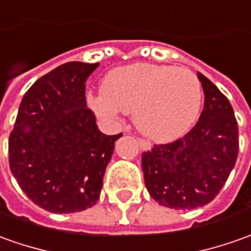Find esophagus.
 <instances>
[{
    "label": "esophagus",
    "instance_id": "obj_1",
    "mask_svg": "<svg viewBox=\"0 0 251 251\" xmlns=\"http://www.w3.org/2000/svg\"><path fill=\"white\" fill-rule=\"evenodd\" d=\"M138 144H139V148H141L142 151H149V149H151V144L144 141V139H138Z\"/></svg>",
    "mask_w": 251,
    "mask_h": 251
}]
</instances>
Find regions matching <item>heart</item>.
Wrapping results in <instances>:
<instances>
[{
    "label": "heart",
    "mask_w": 251,
    "mask_h": 251,
    "mask_svg": "<svg viewBox=\"0 0 251 251\" xmlns=\"http://www.w3.org/2000/svg\"><path fill=\"white\" fill-rule=\"evenodd\" d=\"M92 112L107 123L134 113L138 131L156 142L185 135L198 119L201 87L188 69L137 63L107 73L102 91L88 94Z\"/></svg>",
    "instance_id": "obj_1"
}]
</instances>
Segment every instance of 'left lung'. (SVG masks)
I'll list each match as a JSON object with an SVG mask.
<instances>
[{
  "label": "left lung",
  "instance_id": "1",
  "mask_svg": "<svg viewBox=\"0 0 251 251\" xmlns=\"http://www.w3.org/2000/svg\"><path fill=\"white\" fill-rule=\"evenodd\" d=\"M204 92L199 122L184 138L142 154L146 189L159 204L193 210L210 203L235 167L239 132L229 100L198 73Z\"/></svg>",
  "mask_w": 251,
  "mask_h": 251
}]
</instances>
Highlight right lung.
I'll return each instance as SVG.
<instances>
[{"instance_id":"obj_1","label":"right lung","mask_w":251,"mask_h":251,"mask_svg":"<svg viewBox=\"0 0 251 251\" xmlns=\"http://www.w3.org/2000/svg\"><path fill=\"white\" fill-rule=\"evenodd\" d=\"M99 63L67 62L28 88L9 137V166L33 203L56 214L99 199L114 142L87 107L85 81Z\"/></svg>"}]
</instances>
